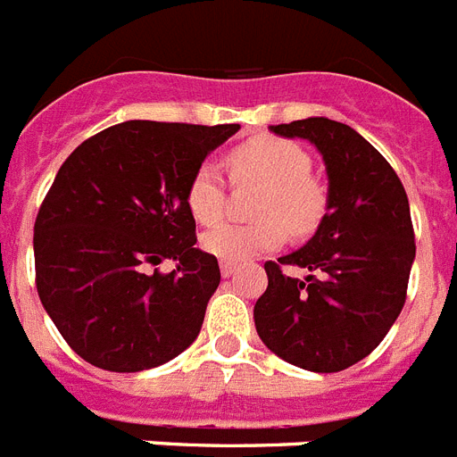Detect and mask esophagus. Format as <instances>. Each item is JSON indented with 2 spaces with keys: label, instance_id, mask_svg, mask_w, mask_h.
<instances>
[{
  "label": "esophagus",
  "instance_id": "34e87169",
  "mask_svg": "<svg viewBox=\"0 0 457 457\" xmlns=\"http://www.w3.org/2000/svg\"><path fill=\"white\" fill-rule=\"evenodd\" d=\"M219 269H221V276H224V278H228V276H233V273H236V264H231V262H221V264H219Z\"/></svg>",
  "mask_w": 457,
  "mask_h": 457
}]
</instances>
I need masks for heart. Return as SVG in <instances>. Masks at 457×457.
Here are the masks:
<instances>
[{"mask_svg":"<svg viewBox=\"0 0 457 457\" xmlns=\"http://www.w3.org/2000/svg\"><path fill=\"white\" fill-rule=\"evenodd\" d=\"M236 181L262 184L254 214L264 217L254 224H217L203 236V250L238 264L259 252L276 250L286 243L287 227L304 233L316 226L326 207V193L309 174L312 158L302 145L287 138L259 134L228 153ZM224 177L214 162L195 167L186 186V205L200 224H214L224 212Z\"/></svg>","mask_w":457,"mask_h":457,"instance_id":"1","label":"heart"}]
</instances>
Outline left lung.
Listing matches in <instances>:
<instances>
[{
	"label": "left lung",
	"instance_id": "left-lung-1",
	"mask_svg": "<svg viewBox=\"0 0 457 457\" xmlns=\"http://www.w3.org/2000/svg\"><path fill=\"white\" fill-rule=\"evenodd\" d=\"M269 129L319 148L328 203L304 247L264 264L269 287L254 304V326L292 366L337 373L366 359L403 309L415 259L408 195L392 165L349 125L306 118ZM283 265L310 276L292 279Z\"/></svg>",
	"mask_w": 457,
	"mask_h": 457
}]
</instances>
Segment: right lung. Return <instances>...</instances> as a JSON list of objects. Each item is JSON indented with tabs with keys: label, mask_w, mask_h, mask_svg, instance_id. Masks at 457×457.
Returning a JSON list of instances; mask_svg holds the SVG:
<instances>
[{
	"label": "right lung",
	"mask_w": 457,
	"mask_h": 457,
	"mask_svg": "<svg viewBox=\"0 0 457 457\" xmlns=\"http://www.w3.org/2000/svg\"><path fill=\"white\" fill-rule=\"evenodd\" d=\"M240 125L129 120L68 155L35 221V280L71 349L112 373L162 366L198 337L221 273L195 247L186 186ZM165 258L178 269L162 274Z\"/></svg>",
	"instance_id": "add662e5"
}]
</instances>
